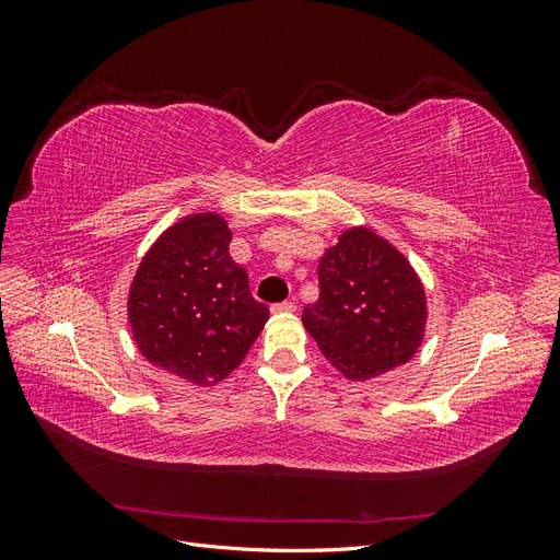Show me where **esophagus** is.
Segmentation results:
<instances>
[{
	"instance_id": "esophagus-1",
	"label": "esophagus",
	"mask_w": 560,
	"mask_h": 560,
	"mask_svg": "<svg viewBox=\"0 0 560 560\" xmlns=\"http://www.w3.org/2000/svg\"><path fill=\"white\" fill-rule=\"evenodd\" d=\"M270 311H273V313H294L296 311V303L294 301H280Z\"/></svg>"
}]
</instances>
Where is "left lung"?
<instances>
[{
  "mask_svg": "<svg viewBox=\"0 0 560 560\" xmlns=\"http://www.w3.org/2000/svg\"><path fill=\"white\" fill-rule=\"evenodd\" d=\"M317 278L319 299L301 319L346 378H376L413 358L425 290L393 245L369 229L346 231L319 259Z\"/></svg>",
  "mask_w": 560,
  "mask_h": 560,
  "instance_id": "obj_1",
  "label": "left lung"
}]
</instances>
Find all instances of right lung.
<instances>
[{
    "instance_id": "1",
    "label": "right lung",
    "mask_w": 560,
    "mask_h": 560,
    "mask_svg": "<svg viewBox=\"0 0 560 560\" xmlns=\"http://www.w3.org/2000/svg\"><path fill=\"white\" fill-rule=\"evenodd\" d=\"M219 214H194L165 231L130 287L128 317L144 358L196 385L224 381L270 315L229 254Z\"/></svg>"
}]
</instances>
